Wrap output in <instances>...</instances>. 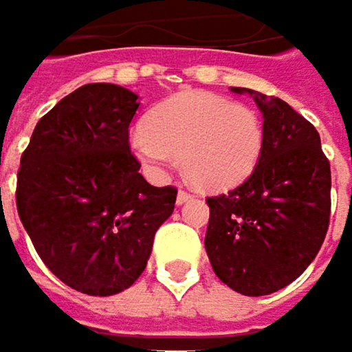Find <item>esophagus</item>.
Here are the masks:
<instances>
[{"mask_svg":"<svg viewBox=\"0 0 352 352\" xmlns=\"http://www.w3.org/2000/svg\"><path fill=\"white\" fill-rule=\"evenodd\" d=\"M189 199H191V195H189L187 191H179V193H177V204H179V206L187 204Z\"/></svg>","mask_w":352,"mask_h":352,"instance_id":"obj_1","label":"esophagus"}]
</instances>
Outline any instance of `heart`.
<instances>
[{"label": "heart", "instance_id": "obj_1", "mask_svg": "<svg viewBox=\"0 0 352 352\" xmlns=\"http://www.w3.org/2000/svg\"><path fill=\"white\" fill-rule=\"evenodd\" d=\"M130 148L155 179H163L181 159L195 187L220 191L243 183L256 167L263 124L248 106L206 91H183L132 130Z\"/></svg>", "mask_w": 352, "mask_h": 352}]
</instances>
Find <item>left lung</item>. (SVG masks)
I'll use <instances>...</instances> for the list:
<instances>
[{
  "label": "left lung",
  "mask_w": 352,
  "mask_h": 352,
  "mask_svg": "<svg viewBox=\"0 0 352 352\" xmlns=\"http://www.w3.org/2000/svg\"><path fill=\"white\" fill-rule=\"evenodd\" d=\"M263 113L254 171L228 193L208 197L206 252L214 273L243 296H269L316 258L330 220V163L316 128L279 98L246 87Z\"/></svg>",
  "instance_id": "1"
}]
</instances>
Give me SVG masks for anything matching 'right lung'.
Listing matches in <instances>:
<instances>
[{
  "mask_svg": "<svg viewBox=\"0 0 352 352\" xmlns=\"http://www.w3.org/2000/svg\"><path fill=\"white\" fill-rule=\"evenodd\" d=\"M138 96L89 83L36 124L18 171L20 220L44 265L87 296L128 289L146 269L177 189L138 173L128 128Z\"/></svg>",
  "mask_w": 352,
  "mask_h": 352,
  "instance_id": "1",
  "label": "right lung"
}]
</instances>
